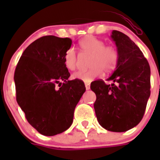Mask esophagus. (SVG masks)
Instances as JSON below:
<instances>
[{"instance_id":"esophagus-1","label":"esophagus","mask_w":160,"mask_h":160,"mask_svg":"<svg viewBox=\"0 0 160 160\" xmlns=\"http://www.w3.org/2000/svg\"><path fill=\"white\" fill-rule=\"evenodd\" d=\"M85 86H86V89H87V90H90V84H89V83H85Z\"/></svg>"}]
</instances>
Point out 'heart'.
I'll return each instance as SVG.
<instances>
[{"instance_id": "heart-1", "label": "heart", "mask_w": 160, "mask_h": 160, "mask_svg": "<svg viewBox=\"0 0 160 160\" xmlns=\"http://www.w3.org/2000/svg\"><path fill=\"white\" fill-rule=\"evenodd\" d=\"M81 51L90 54L89 58L90 70L73 73V78L90 82L95 78L112 72L116 68L118 61V52L113 46H105L104 42L94 36H87L78 43ZM64 63L68 70H74L77 67V56L73 48L67 49L64 56Z\"/></svg>"}]
</instances>
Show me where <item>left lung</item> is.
I'll use <instances>...</instances> for the list:
<instances>
[{
  "instance_id": "obj_1",
  "label": "left lung",
  "mask_w": 160,
  "mask_h": 160,
  "mask_svg": "<svg viewBox=\"0 0 160 160\" xmlns=\"http://www.w3.org/2000/svg\"><path fill=\"white\" fill-rule=\"evenodd\" d=\"M111 38L117 46L118 61L109 78L90 84L95 93L94 104L98 122L103 128L124 132L142 120L151 94V70L140 49L126 34L113 30Z\"/></svg>"
}]
</instances>
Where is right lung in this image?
Returning <instances> with one entry per match:
<instances>
[{
	"label": "right lung",
	"instance_id": "add662e5",
	"mask_svg": "<svg viewBox=\"0 0 160 160\" xmlns=\"http://www.w3.org/2000/svg\"><path fill=\"white\" fill-rule=\"evenodd\" d=\"M71 44L68 38H38L25 49L14 73L18 105L29 123L46 136L70 128L76 105L86 91L82 80H68L70 74L64 56Z\"/></svg>",
	"mask_w": 160,
	"mask_h": 160
}]
</instances>
